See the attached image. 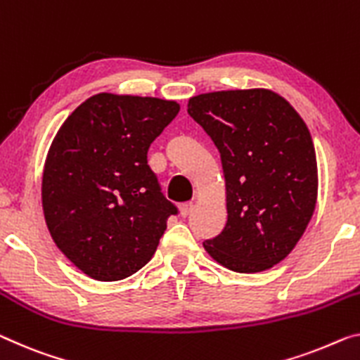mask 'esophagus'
Segmentation results:
<instances>
[{
  "instance_id": "34e87169",
  "label": "esophagus",
  "mask_w": 360,
  "mask_h": 360,
  "mask_svg": "<svg viewBox=\"0 0 360 360\" xmlns=\"http://www.w3.org/2000/svg\"><path fill=\"white\" fill-rule=\"evenodd\" d=\"M179 209H180L181 217H188V215H190V212L193 211V204L191 202H184V204H180Z\"/></svg>"
}]
</instances>
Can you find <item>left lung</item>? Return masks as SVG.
<instances>
[{
	"label": "left lung",
	"mask_w": 360,
	"mask_h": 360,
	"mask_svg": "<svg viewBox=\"0 0 360 360\" xmlns=\"http://www.w3.org/2000/svg\"><path fill=\"white\" fill-rule=\"evenodd\" d=\"M188 114L217 146L226 186L229 219L206 251L240 274L283 261L317 201L315 149L301 115L264 88L193 96Z\"/></svg>",
	"instance_id": "left-lung-1"
}]
</instances>
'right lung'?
Instances as JSON below:
<instances>
[{
  "label": "right lung",
  "mask_w": 360,
  "mask_h": 360,
  "mask_svg": "<svg viewBox=\"0 0 360 360\" xmlns=\"http://www.w3.org/2000/svg\"><path fill=\"white\" fill-rule=\"evenodd\" d=\"M180 106L99 93L60 127L43 170V212L54 243L82 272L117 281L156 252L179 214L148 165V149Z\"/></svg>",
  "instance_id": "1"
}]
</instances>
